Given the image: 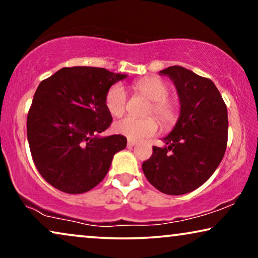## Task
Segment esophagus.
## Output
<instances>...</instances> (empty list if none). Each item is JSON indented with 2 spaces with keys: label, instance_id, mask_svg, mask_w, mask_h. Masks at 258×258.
Here are the masks:
<instances>
[{
  "label": "esophagus",
  "instance_id": "esophagus-1",
  "mask_svg": "<svg viewBox=\"0 0 258 258\" xmlns=\"http://www.w3.org/2000/svg\"><path fill=\"white\" fill-rule=\"evenodd\" d=\"M137 142H136V141H133V140H128V142H126V146H128L129 148H132V147H134V146H135V144H136Z\"/></svg>",
  "mask_w": 258,
  "mask_h": 258
}]
</instances>
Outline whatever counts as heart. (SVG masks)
Segmentation results:
<instances>
[{"label":"heart","mask_w":258,"mask_h":258,"mask_svg":"<svg viewBox=\"0 0 258 258\" xmlns=\"http://www.w3.org/2000/svg\"><path fill=\"white\" fill-rule=\"evenodd\" d=\"M133 90L150 100L146 110L147 115L156 116L165 128L175 124L178 117V103L175 98L168 96L170 93V87L165 81L156 76L143 77L133 83ZM126 102L128 94L124 87L119 83L112 84L105 94V108L114 117H118L125 111ZM114 129L119 135L136 141L155 135L158 130V123L153 116L144 118L126 116L115 123Z\"/></svg>","instance_id":"1"}]
</instances>
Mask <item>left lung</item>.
<instances>
[{
    "mask_svg": "<svg viewBox=\"0 0 258 258\" xmlns=\"http://www.w3.org/2000/svg\"><path fill=\"white\" fill-rule=\"evenodd\" d=\"M174 81L181 115L164 139L153 147L142 169L151 185L167 195H183L207 182L224 156L228 143V111L214 82L183 67L161 70Z\"/></svg>",
    "mask_w": 258,
    "mask_h": 258,
    "instance_id": "1",
    "label": "left lung"
}]
</instances>
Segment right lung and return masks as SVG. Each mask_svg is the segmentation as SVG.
<instances>
[{
    "instance_id": "right-lung-1",
    "label": "right lung",
    "mask_w": 258,
    "mask_h": 258,
    "mask_svg": "<svg viewBox=\"0 0 258 258\" xmlns=\"http://www.w3.org/2000/svg\"><path fill=\"white\" fill-rule=\"evenodd\" d=\"M124 77L104 68L66 67L35 91L27 117L31 157L42 177L59 191L95 188L114 155L125 148L124 136H97L112 122L105 94Z\"/></svg>"
}]
</instances>
